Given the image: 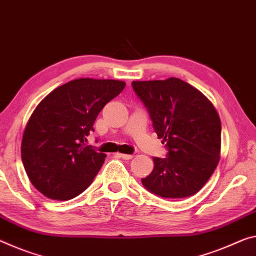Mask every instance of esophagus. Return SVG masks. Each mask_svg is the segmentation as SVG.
Returning <instances> with one entry per match:
<instances>
[{"mask_svg":"<svg viewBox=\"0 0 256 256\" xmlns=\"http://www.w3.org/2000/svg\"><path fill=\"white\" fill-rule=\"evenodd\" d=\"M118 156L124 160H130L132 158H134L132 154H124V153H118Z\"/></svg>","mask_w":256,"mask_h":256,"instance_id":"34e87169","label":"esophagus"}]
</instances>
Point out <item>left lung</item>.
Wrapping results in <instances>:
<instances>
[{"label": "left lung", "instance_id": "obj_1", "mask_svg": "<svg viewBox=\"0 0 256 256\" xmlns=\"http://www.w3.org/2000/svg\"><path fill=\"white\" fill-rule=\"evenodd\" d=\"M167 158H153L154 168L142 184L164 198L196 194L213 174L221 152V120L198 89L178 78L132 81Z\"/></svg>", "mask_w": 256, "mask_h": 256}]
</instances>
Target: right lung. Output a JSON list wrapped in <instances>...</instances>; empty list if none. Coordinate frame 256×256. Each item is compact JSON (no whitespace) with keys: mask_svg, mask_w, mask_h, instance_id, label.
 <instances>
[{"mask_svg":"<svg viewBox=\"0 0 256 256\" xmlns=\"http://www.w3.org/2000/svg\"><path fill=\"white\" fill-rule=\"evenodd\" d=\"M124 86L119 80L76 78L36 106L22 135V160L42 194L70 200L92 183L106 156L84 143L97 116Z\"/></svg>","mask_w":256,"mask_h":256,"instance_id":"right-lung-1","label":"right lung"}]
</instances>
